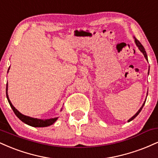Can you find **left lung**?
Returning a JSON list of instances; mask_svg holds the SVG:
<instances>
[{
  "label": "left lung",
  "instance_id": "1",
  "mask_svg": "<svg viewBox=\"0 0 158 158\" xmlns=\"http://www.w3.org/2000/svg\"><path fill=\"white\" fill-rule=\"evenodd\" d=\"M135 41L136 45H137V48H139V50H140V51L143 52V55H144V57H145V58H146V60H147V61H148V57H147V54H146V50H145V48H143V45H142V44H141V43H140V42H139V41H138V40H137V39H135ZM148 72H149V70H148ZM145 103H146V100H145V102H143V106H141V108H139V110H138V111H137V113H136V114H135V115H134V116H133V117H131V118H130L129 119H128V122H130V121L133 120V119H135V117H137V115H138V114H139V112H140V111H141V110H142V108H143V106H144Z\"/></svg>",
  "mask_w": 158,
  "mask_h": 158
}]
</instances>
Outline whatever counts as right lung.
Here are the masks:
<instances>
[{
  "label": "right lung",
  "instance_id": "add662e5",
  "mask_svg": "<svg viewBox=\"0 0 158 158\" xmlns=\"http://www.w3.org/2000/svg\"><path fill=\"white\" fill-rule=\"evenodd\" d=\"M9 68V70H10ZM8 70V71H9ZM8 73V72H7ZM7 90H8V84H6V98L7 100H8L9 103H10L11 108L13 110L14 113L16 116L18 117V118H19L22 121L23 123H26V124L29 125V126H32V127H47L49 126H51L52 124H53L57 120L58 117H55V118H50V119H37V118H32V117H28V116H25L18 110L16 108L12 106V104L11 103L10 99H9L8 94H7Z\"/></svg>",
  "mask_w": 158,
  "mask_h": 158
}]
</instances>
